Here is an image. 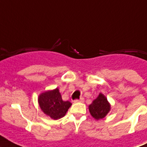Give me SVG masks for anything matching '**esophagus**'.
Listing matches in <instances>:
<instances>
[{"mask_svg":"<svg viewBox=\"0 0 147 147\" xmlns=\"http://www.w3.org/2000/svg\"><path fill=\"white\" fill-rule=\"evenodd\" d=\"M74 101H75V102H76V103H77V102L83 103V102H84V101H85V99H84V98H81L80 99H76V100H74Z\"/></svg>","mask_w":147,"mask_h":147,"instance_id":"esophagus-1","label":"esophagus"}]
</instances>
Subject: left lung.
Listing matches in <instances>:
<instances>
[{"instance_id":"obj_1","label":"left lung","mask_w":147,"mask_h":147,"mask_svg":"<svg viewBox=\"0 0 147 147\" xmlns=\"http://www.w3.org/2000/svg\"><path fill=\"white\" fill-rule=\"evenodd\" d=\"M111 105L105 95L100 94L92 104L89 105V111L92 116L96 120L104 118L110 111Z\"/></svg>"}]
</instances>
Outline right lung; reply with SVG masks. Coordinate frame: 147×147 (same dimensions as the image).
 <instances>
[{"instance_id":"obj_1","label":"right lung","mask_w":147,"mask_h":147,"mask_svg":"<svg viewBox=\"0 0 147 147\" xmlns=\"http://www.w3.org/2000/svg\"><path fill=\"white\" fill-rule=\"evenodd\" d=\"M38 101L42 111L54 120L64 117L71 105V102L62 100L59 88L42 93Z\"/></svg>"}]
</instances>
